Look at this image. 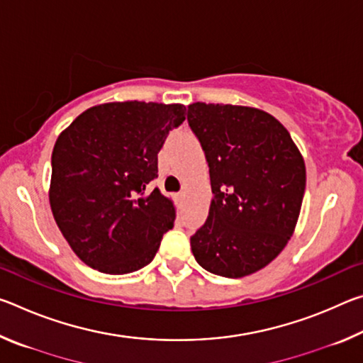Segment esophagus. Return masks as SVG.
<instances>
[{"label":"esophagus","instance_id":"esophagus-1","mask_svg":"<svg viewBox=\"0 0 363 363\" xmlns=\"http://www.w3.org/2000/svg\"><path fill=\"white\" fill-rule=\"evenodd\" d=\"M184 196H186V192H177V194H176V200H177V201H182Z\"/></svg>","mask_w":363,"mask_h":363}]
</instances>
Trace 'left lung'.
I'll return each instance as SVG.
<instances>
[{
	"mask_svg": "<svg viewBox=\"0 0 363 363\" xmlns=\"http://www.w3.org/2000/svg\"><path fill=\"white\" fill-rule=\"evenodd\" d=\"M187 121L205 152L213 190L206 223L190 237L192 253L220 277L255 274L293 235L304 160L286 128L259 108L195 102Z\"/></svg>",
	"mask_w": 363,
	"mask_h": 363,
	"instance_id": "left-lung-1",
	"label": "left lung"
}]
</instances>
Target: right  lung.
<instances>
[{
	"instance_id": "obj_1",
	"label": "right lung",
	"mask_w": 363,
	"mask_h": 363,
	"mask_svg": "<svg viewBox=\"0 0 363 363\" xmlns=\"http://www.w3.org/2000/svg\"><path fill=\"white\" fill-rule=\"evenodd\" d=\"M184 120L181 104L110 102L88 108L60 133L49 203L86 266L121 275L155 257L176 211L150 182L158 177L164 139Z\"/></svg>"
}]
</instances>
